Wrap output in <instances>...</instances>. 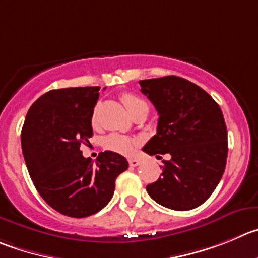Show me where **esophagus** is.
Wrapping results in <instances>:
<instances>
[{
    "mask_svg": "<svg viewBox=\"0 0 258 258\" xmlns=\"http://www.w3.org/2000/svg\"><path fill=\"white\" fill-rule=\"evenodd\" d=\"M140 160L139 159H130L128 160V164L130 167H137V165H140Z\"/></svg>",
    "mask_w": 258,
    "mask_h": 258,
    "instance_id": "esophagus-1",
    "label": "esophagus"
}]
</instances>
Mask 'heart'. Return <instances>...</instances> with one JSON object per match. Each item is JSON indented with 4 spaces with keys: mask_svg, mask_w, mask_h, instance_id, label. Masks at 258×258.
<instances>
[{
    "mask_svg": "<svg viewBox=\"0 0 258 258\" xmlns=\"http://www.w3.org/2000/svg\"><path fill=\"white\" fill-rule=\"evenodd\" d=\"M122 102H123L124 107L127 108L130 114H132V113H135L139 109H144V108L149 109L148 103L144 99H141L140 96H137L136 94L124 93L122 95ZM95 119L96 109L93 112V122H95ZM135 146H136V141L134 139H131V137L124 136V135L110 134L104 139L105 149H108L110 151H115V153L124 154V155H128V154L134 153Z\"/></svg>",
    "mask_w": 258,
    "mask_h": 258,
    "instance_id": "b5f03b06",
    "label": "heart"
}]
</instances>
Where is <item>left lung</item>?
<instances>
[{"label": "left lung", "instance_id": "obj_1", "mask_svg": "<svg viewBox=\"0 0 258 258\" xmlns=\"http://www.w3.org/2000/svg\"><path fill=\"white\" fill-rule=\"evenodd\" d=\"M159 114L156 135L143 150L169 154L163 173L146 191L159 205L177 211L206 201L223 177L228 155V132L218 103L196 84L164 76L141 80Z\"/></svg>", "mask_w": 258, "mask_h": 258}]
</instances>
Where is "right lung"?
<instances>
[{
  "mask_svg": "<svg viewBox=\"0 0 258 258\" xmlns=\"http://www.w3.org/2000/svg\"><path fill=\"white\" fill-rule=\"evenodd\" d=\"M99 86L50 90L35 100L21 131V149L35 188L50 208L71 218L102 210L115 179L128 168L126 158L100 153L93 164L81 144L93 136L91 118Z\"/></svg>",
  "mask_w": 258,
  "mask_h": 258,
  "instance_id": "1",
  "label": "right lung"
}]
</instances>
